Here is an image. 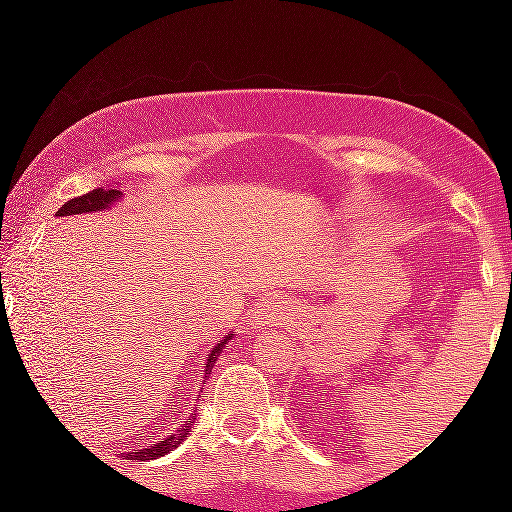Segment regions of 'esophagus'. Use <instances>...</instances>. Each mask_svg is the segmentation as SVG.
<instances>
[{
    "label": "esophagus",
    "mask_w": 512,
    "mask_h": 512,
    "mask_svg": "<svg viewBox=\"0 0 512 512\" xmlns=\"http://www.w3.org/2000/svg\"><path fill=\"white\" fill-rule=\"evenodd\" d=\"M286 315H289V305L284 301H276V298H267V301L255 308L250 325L252 330H269V327L279 325Z\"/></svg>",
    "instance_id": "1"
}]
</instances>
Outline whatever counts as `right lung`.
<instances>
[{"label": "right lung", "mask_w": 512, "mask_h": 512, "mask_svg": "<svg viewBox=\"0 0 512 512\" xmlns=\"http://www.w3.org/2000/svg\"><path fill=\"white\" fill-rule=\"evenodd\" d=\"M122 199V190L115 185H108V187H98V190H91L86 192V195L81 197H74L69 199V202H64L60 211H57V216H74V214H91V211H105L113 207L115 202H120ZM233 334H226V337L221 339L219 344L214 346V349L207 354V363H204V378L211 373V368H214L216 358L223 351V346L228 344V339H231ZM190 428H192V419H187L185 424H182L178 431H173L170 436L161 438L158 443L154 445H146V448H139V450H129V452H122V457H127V460H137V462H146V460H158V457L168 455L170 450H175L178 445L190 436Z\"/></svg>", "instance_id": "1"}]
</instances>
